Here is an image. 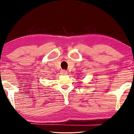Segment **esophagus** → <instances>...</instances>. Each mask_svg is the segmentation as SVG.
Listing matches in <instances>:
<instances>
[{
	"label": "esophagus",
	"mask_w": 134,
	"mask_h": 134,
	"mask_svg": "<svg viewBox=\"0 0 134 134\" xmlns=\"http://www.w3.org/2000/svg\"><path fill=\"white\" fill-rule=\"evenodd\" d=\"M60 73H61V74H62V75H66L68 72H67V71H66V70H62Z\"/></svg>",
	"instance_id": "1"
}]
</instances>
